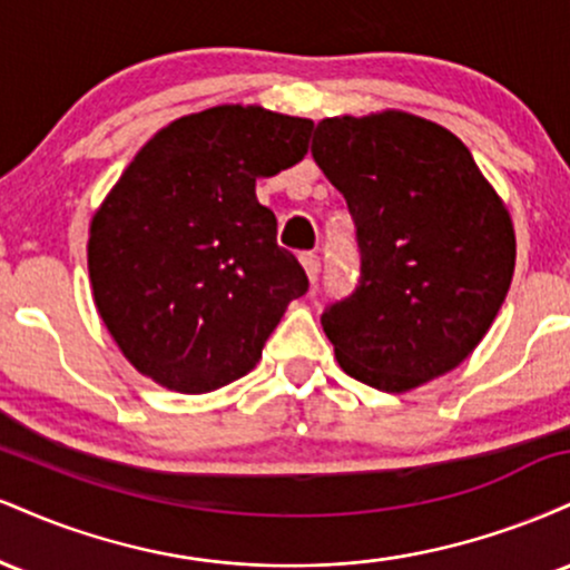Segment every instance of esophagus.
I'll return each mask as SVG.
<instances>
[{"label": "esophagus", "mask_w": 570, "mask_h": 570, "mask_svg": "<svg viewBox=\"0 0 570 570\" xmlns=\"http://www.w3.org/2000/svg\"><path fill=\"white\" fill-rule=\"evenodd\" d=\"M299 263H303V267H305L307 281H311V284H316L318 273H322V257H318V254H313V252H307V254H303V257H299Z\"/></svg>", "instance_id": "1"}]
</instances>
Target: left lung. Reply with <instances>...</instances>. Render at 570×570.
I'll use <instances>...</instances> for the list:
<instances>
[{"mask_svg": "<svg viewBox=\"0 0 570 570\" xmlns=\"http://www.w3.org/2000/svg\"><path fill=\"white\" fill-rule=\"evenodd\" d=\"M311 153L348 203L362 254L356 289L322 316L340 367L389 394L455 370L499 316L517 254L466 144L385 109L326 117Z\"/></svg>", "mask_w": 570, "mask_h": 570, "instance_id": "8db88e82", "label": "left lung"}]
</instances>
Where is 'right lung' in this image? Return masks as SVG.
Here are the masks:
<instances>
[{
    "mask_svg": "<svg viewBox=\"0 0 570 570\" xmlns=\"http://www.w3.org/2000/svg\"><path fill=\"white\" fill-rule=\"evenodd\" d=\"M311 130L305 117L240 104L179 117L144 144L94 214L98 316L163 389L208 394L244 377L286 305L307 292L254 185L303 160Z\"/></svg>",
    "mask_w": 570,
    "mask_h": 570,
    "instance_id": "obj_1",
    "label": "right lung"
}]
</instances>
